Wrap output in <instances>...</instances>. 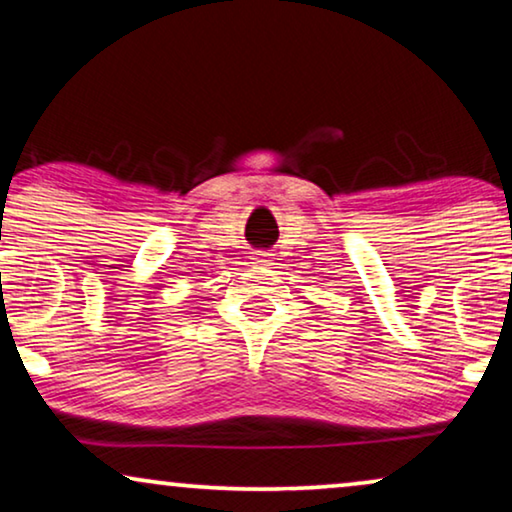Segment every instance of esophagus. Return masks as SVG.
Returning <instances> with one entry per match:
<instances>
[{
    "label": "esophagus",
    "mask_w": 512,
    "mask_h": 512,
    "mask_svg": "<svg viewBox=\"0 0 512 512\" xmlns=\"http://www.w3.org/2000/svg\"><path fill=\"white\" fill-rule=\"evenodd\" d=\"M256 265H261V268H265V265H272V254H265V251H258L256 258H254Z\"/></svg>",
    "instance_id": "esophagus-1"
}]
</instances>
